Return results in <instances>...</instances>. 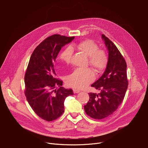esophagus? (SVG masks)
<instances>
[{"mask_svg":"<svg viewBox=\"0 0 148 148\" xmlns=\"http://www.w3.org/2000/svg\"><path fill=\"white\" fill-rule=\"evenodd\" d=\"M73 92H74V93L76 94V93H78V92H80V90H77V89H73Z\"/></svg>","mask_w":148,"mask_h":148,"instance_id":"1","label":"esophagus"}]
</instances>
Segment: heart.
<instances>
[{
    "mask_svg": "<svg viewBox=\"0 0 148 148\" xmlns=\"http://www.w3.org/2000/svg\"><path fill=\"white\" fill-rule=\"evenodd\" d=\"M71 47L76 49L88 57L89 64L97 73L102 71L108 62V55L105 50L99 49L98 45L92 40H86L77 44L73 45ZM73 51L70 47L64 49L60 54L59 58L69 64L71 62ZM94 78V74L90 69H76L66 78L67 85L77 89H81L91 83Z\"/></svg>",
    "mask_w": 148,
    "mask_h": 148,
    "instance_id": "obj_1",
    "label": "heart"
}]
</instances>
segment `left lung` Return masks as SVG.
I'll list each match as a JSON object with an SVG mask.
<instances>
[{
    "mask_svg": "<svg viewBox=\"0 0 148 148\" xmlns=\"http://www.w3.org/2000/svg\"><path fill=\"white\" fill-rule=\"evenodd\" d=\"M102 38L108 50L107 67L102 76L91 85L99 93H89L90 99L84 107L86 114L95 119L108 117L117 110L128 86L124 58L112 41L104 34Z\"/></svg>",
    "mask_w": 148,
    "mask_h": 148,
    "instance_id": "1",
    "label": "left lung"
}]
</instances>
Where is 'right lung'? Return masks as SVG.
Masks as SVG:
<instances>
[{"label": "right lung", "instance_id": "obj_1", "mask_svg": "<svg viewBox=\"0 0 148 148\" xmlns=\"http://www.w3.org/2000/svg\"><path fill=\"white\" fill-rule=\"evenodd\" d=\"M74 38L58 34L48 37L34 49L29 62L25 94L34 112L47 121L59 118L64 112L65 99L74 94L71 89L61 87L62 81L56 77L53 64L61 47Z\"/></svg>", "mask_w": 148, "mask_h": 148}]
</instances>
